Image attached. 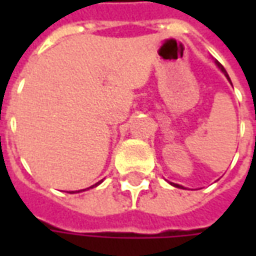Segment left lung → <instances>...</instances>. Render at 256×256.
<instances>
[{
    "instance_id": "1",
    "label": "left lung",
    "mask_w": 256,
    "mask_h": 256,
    "mask_svg": "<svg viewBox=\"0 0 256 256\" xmlns=\"http://www.w3.org/2000/svg\"><path fill=\"white\" fill-rule=\"evenodd\" d=\"M215 64H216V67L220 68V71H222V72H224V75H225L226 78H228V80H229V82H230V78H229V75H228V72H226V70L224 67H222V66H220V63H218V62H215ZM170 185H172V186H176V188H181V189H185L182 186V185H178V184H174V182H170Z\"/></svg>"
}]
</instances>
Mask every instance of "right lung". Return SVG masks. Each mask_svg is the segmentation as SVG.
<instances>
[{
	"label": "right lung",
	"mask_w": 256,
	"mask_h": 256,
	"mask_svg": "<svg viewBox=\"0 0 256 256\" xmlns=\"http://www.w3.org/2000/svg\"><path fill=\"white\" fill-rule=\"evenodd\" d=\"M102 182V180H101V181H98V182L97 184H94V185H92V186H90V188H94V186H98V185H100V184ZM90 188H86V189H90ZM86 189H82V190H86ZM82 190H78V192H82ZM70 193H75L72 190V192H70Z\"/></svg>",
	"instance_id": "obj_1"
}]
</instances>
